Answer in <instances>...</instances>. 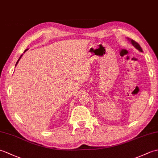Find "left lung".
Wrapping results in <instances>:
<instances>
[{"instance_id": "8db88e82", "label": "left lung", "mask_w": 158, "mask_h": 158, "mask_svg": "<svg viewBox=\"0 0 158 158\" xmlns=\"http://www.w3.org/2000/svg\"><path fill=\"white\" fill-rule=\"evenodd\" d=\"M131 42H132V44L135 47V48L137 49H139L140 52H143V49H142V48H141V47L140 46V45L137 42H136L135 41H134V40H131Z\"/></svg>"}]
</instances>
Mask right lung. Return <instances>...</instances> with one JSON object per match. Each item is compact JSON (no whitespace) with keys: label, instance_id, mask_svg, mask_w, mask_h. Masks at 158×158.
Masks as SVG:
<instances>
[{"label":"right lung","instance_id":"add662e5","mask_svg":"<svg viewBox=\"0 0 158 158\" xmlns=\"http://www.w3.org/2000/svg\"><path fill=\"white\" fill-rule=\"evenodd\" d=\"M26 50H27V49H26V50H25V51H24V52H25L26 51ZM24 52H23V53H24ZM22 55H21V56H20V57H19V58L18 59V62H16V64H15V66L17 65V64H18V62H19V59H20V58H21V57H22Z\"/></svg>","mask_w":158,"mask_h":158}]
</instances>
